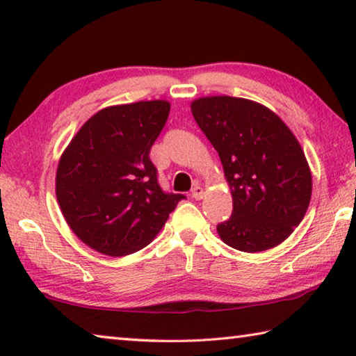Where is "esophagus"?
<instances>
[{
	"mask_svg": "<svg viewBox=\"0 0 356 356\" xmlns=\"http://www.w3.org/2000/svg\"><path fill=\"white\" fill-rule=\"evenodd\" d=\"M191 196L195 197V200H202V197H204V188H201L200 185H196L195 188L191 190Z\"/></svg>",
	"mask_w": 356,
	"mask_h": 356,
	"instance_id": "1",
	"label": "esophagus"
}]
</instances>
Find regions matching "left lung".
Listing matches in <instances>:
<instances>
[{
    "label": "left lung",
    "instance_id": "8db88e82",
    "mask_svg": "<svg viewBox=\"0 0 356 356\" xmlns=\"http://www.w3.org/2000/svg\"><path fill=\"white\" fill-rule=\"evenodd\" d=\"M232 195V215L216 226L226 245L245 252L275 248L295 231L311 202L303 149L278 114L254 100L210 95L191 102Z\"/></svg>",
    "mask_w": 356,
    "mask_h": 356
}]
</instances>
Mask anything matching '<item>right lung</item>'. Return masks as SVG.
<instances>
[{
    "label": "right lung",
    "instance_id": "obj_1",
    "mask_svg": "<svg viewBox=\"0 0 356 356\" xmlns=\"http://www.w3.org/2000/svg\"><path fill=\"white\" fill-rule=\"evenodd\" d=\"M168 100L106 106L72 138L56 170V200L72 232L111 257L156 237L184 195L163 193L149 159L170 114Z\"/></svg>",
    "mask_w": 356,
    "mask_h": 356
}]
</instances>
